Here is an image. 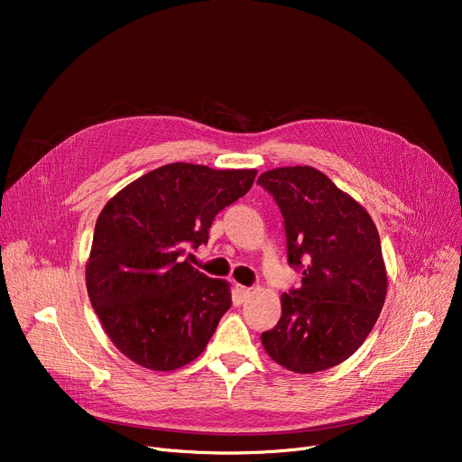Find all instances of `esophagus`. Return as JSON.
<instances>
[{
	"label": "esophagus",
	"mask_w": 462,
	"mask_h": 462,
	"mask_svg": "<svg viewBox=\"0 0 462 462\" xmlns=\"http://www.w3.org/2000/svg\"><path fill=\"white\" fill-rule=\"evenodd\" d=\"M236 294L239 300H245L251 296V288L244 286V284H236Z\"/></svg>",
	"instance_id": "obj_1"
}]
</instances>
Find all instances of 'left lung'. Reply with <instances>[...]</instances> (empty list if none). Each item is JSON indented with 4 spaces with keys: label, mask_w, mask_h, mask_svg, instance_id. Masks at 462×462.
<instances>
[{
    "label": "left lung",
    "mask_w": 462,
    "mask_h": 462,
    "mask_svg": "<svg viewBox=\"0 0 462 462\" xmlns=\"http://www.w3.org/2000/svg\"><path fill=\"white\" fill-rule=\"evenodd\" d=\"M277 202L288 263L301 286L282 294L277 326L262 345L279 365L319 373L348 359L383 307L387 275L371 215L310 166H282L258 181Z\"/></svg>",
    "instance_id": "8db88e82"
}]
</instances>
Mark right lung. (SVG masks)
I'll return each instance as SVG.
<instances>
[{"instance_id":"1","label":"right lung","mask_w":462,"mask_h":462,"mask_svg":"<svg viewBox=\"0 0 462 462\" xmlns=\"http://www.w3.org/2000/svg\"><path fill=\"white\" fill-rule=\"evenodd\" d=\"M256 170L172 162L143 174L97 218L86 286L121 354L152 371L197 359L232 305L226 281L194 270L185 253L208 244L215 215L244 197Z\"/></svg>"}]
</instances>
